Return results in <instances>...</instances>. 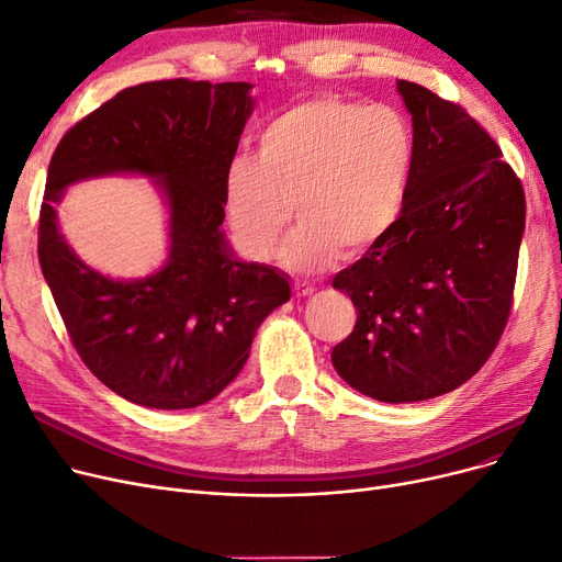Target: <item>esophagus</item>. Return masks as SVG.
<instances>
[{
	"mask_svg": "<svg viewBox=\"0 0 562 562\" xmlns=\"http://www.w3.org/2000/svg\"><path fill=\"white\" fill-rule=\"evenodd\" d=\"M293 290H295L297 297H308L316 288H313V285L306 283V281H295V283H293Z\"/></svg>",
	"mask_w": 562,
	"mask_h": 562,
	"instance_id": "esophagus-1",
	"label": "esophagus"
}]
</instances>
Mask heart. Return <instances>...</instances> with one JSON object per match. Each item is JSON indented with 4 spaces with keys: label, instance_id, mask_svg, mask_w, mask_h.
<instances>
[{
    "label": "heart",
    "instance_id": "1",
    "mask_svg": "<svg viewBox=\"0 0 562 562\" xmlns=\"http://www.w3.org/2000/svg\"><path fill=\"white\" fill-rule=\"evenodd\" d=\"M417 166V133L390 105L311 99L269 122L256 159L237 156L223 179L233 241L265 262L290 216L281 262L316 272L336 251L364 254L387 237L406 207Z\"/></svg>",
    "mask_w": 562,
    "mask_h": 562
}]
</instances>
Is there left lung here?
Returning <instances> with one entry per match:
<instances>
[{
  "mask_svg": "<svg viewBox=\"0 0 562 562\" xmlns=\"http://www.w3.org/2000/svg\"><path fill=\"white\" fill-rule=\"evenodd\" d=\"M417 166L396 226L334 277L357 323L331 350L350 387L413 403L473 378L507 325L526 226L521 179L468 112L398 80Z\"/></svg>",
  "mask_w": 562,
  "mask_h": 562,
  "instance_id": "8db88e82",
  "label": "left lung"
}]
</instances>
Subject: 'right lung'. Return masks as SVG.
Segmentation results:
<instances>
[{
  "instance_id": "right-lung-1",
  "label": "right lung",
  "mask_w": 562,
  "mask_h": 562,
  "mask_svg": "<svg viewBox=\"0 0 562 562\" xmlns=\"http://www.w3.org/2000/svg\"><path fill=\"white\" fill-rule=\"evenodd\" d=\"M249 82L126 87L59 140L38 218V262L85 367L145 408L203 406L228 387L256 329L290 300L285 274L244 262L221 233L223 179L254 110ZM156 176L171 207V254L156 276L115 282L58 233L63 189L103 173Z\"/></svg>"
}]
</instances>
